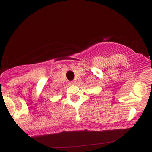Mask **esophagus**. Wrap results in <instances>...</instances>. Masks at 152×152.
Returning a JSON list of instances; mask_svg holds the SVG:
<instances>
[{"label": "esophagus", "instance_id": "34e87169", "mask_svg": "<svg viewBox=\"0 0 152 152\" xmlns=\"http://www.w3.org/2000/svg\"><path fill=\"white\" fill-rule=\"evenodd\" d=\"M69 84H70V85H74V84H75V81H70V82H69Z\"/></svg>", "mask_w": 152, "mask_h": 152}]
</instances>
